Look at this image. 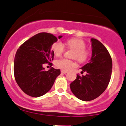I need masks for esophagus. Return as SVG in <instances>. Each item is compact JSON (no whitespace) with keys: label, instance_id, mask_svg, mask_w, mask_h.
I'll return each instance as SVG.
<instances>
[{"label":"esophagus","instance_id":"1","mask_svg":"<svg viewBox=\"0 0 126 126\" xmlns=\"http://www.w3.org/2000/svg\"><path fill=\"white\" fill-rule=\"evenodd\" d=\"M61 72H62V74H66L67 71H65V70H62V71H61Z\"/></svg>","mask_w":126,"mask_h":126}]
</instances>
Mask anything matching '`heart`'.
<instances>
[{
  "label": "heart",
  "instance_id": "1",
  "mask_svg": "<svg viewBox=\"0 0 126 126\" xmlns=\"http://www.w3.org/2000/svg\"><path fill=\"white\" fill-rule=\"evenodd\" d=\"M67 48L74 51L72 58L75 59L80 63H84L89 57V52L86 49V45L83 40L79 39H69L66 42ZM51 49L56 56H60L64 52L65 47L60 41L55 42ZM55 66L63 70H68L75 64L73 61L66 59H61L56 60Z\"/></svg>",
  "mask_w": 126,
  "mask_h": 126
}]
</instances>
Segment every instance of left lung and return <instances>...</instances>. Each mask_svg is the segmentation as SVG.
<instances>
[{
  "instance_id": "obj_1",
  "label": "left lung",
  "mask_w": 126,
  "mask_h": 126,
  "mask_svg": "<svg viewBox=\"0 0 126 126\" xmlns=\"http://www.w3.org/2000/svg\"><path fill=\"white\" fill-rule=\"evenodd\" d=\"M92 57L81 67L86 75H77L70 84L74 95L82 101H91L101 95L108 87L112 70V61L108 49L95 39H91Z\"/></svg>"
}]
</instances>
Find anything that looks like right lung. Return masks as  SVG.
Segmentation results:
<instances>
[{
	"instance_id": "1",
	"label": "right lung",
	"mask_w": 126,
	"mask_h": 126,
	"mask_svg": "<svg viewBox=\"0 0 126 126\" xmlns=\"http://www.w3.org/2000/svg\"><path fill=\"white\" fill-rule=\"evenodd\" d=\"M62 35L59 36L61 39ZM57 38L52 34L41 32L34 35L19 47L14 62V74L18 86L26 94L39 97L51 89L60 70L51 67L45 71L43 65H52L54 52L51 49Z\"/></svg>"
}]
</instances>
